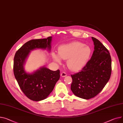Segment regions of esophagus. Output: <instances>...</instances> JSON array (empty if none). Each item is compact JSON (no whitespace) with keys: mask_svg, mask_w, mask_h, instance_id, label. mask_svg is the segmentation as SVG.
Wrapping results in <instances>:
<instances>
[{"mask_svg":"<svg viewBox=\"0 0 123 123\" xmlns=\"http://www.w3.org/2000/svg\"><path fill=\"white\" fill-rule=\"evenodd\" d=\"M61 75L62 77H65L67 75V74L66 73H65V72H62Z\"/></svg>","mask_w":123,"mask_h":123,"instance_id":"1","label":"esophagus"}]
</instances>
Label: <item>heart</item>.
Returning <instances> with one entry per match:
<instances>
[{
  "label": "heart",
  "mask_w": 123,
  "mask_h": 123,
  "mask_svg": "<svg viewBox=\"0 0 123 123\" xmlns=\"http://www.w3.org/2000/svg\"><path fill=\"white\" fill-rule=\"evenodd\" d=\"M92 53L91 48L81 42H74L62 45L58 49L59 55L53 53L52 57L59 63L61 62V58L67 60L68 68L76 71L82 68L88 61Z\"/></svg>",
  "instance_id": "b5f03b06"
}]
</instances>
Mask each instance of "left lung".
I'll return each mask as SVG.
<instances>
[{
    "label": "left lung",
    "mask_w": 123,
    "mask_h": 123,
    "mask_svg": "<svg viewBox=\"0 0 123 123\" xmlns=\"http://www.w3.org/2000/svg\"><path fill=\"white\" fill-rule=\"evenodd\" d=\"M94 50L91 59L78 73L71 74V90L76 96L84 99L95 97L109 81L112 71L109 50L97 39L92 37Z\"/></svg>",
    "instance_id": "1"
}]
</instances>
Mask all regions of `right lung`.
Instances as JSON below:
<instances>
[{
	"mask_svg": "<svg viewBox=\"0 0 123 123\" xmlns=\"http://www.w3.org/2000/svg\"><path fill=\"white\" fill-rule=\"evenodd\" d=\"M51 41L52 37L30 40L22 46L14 56L13 72L19 87L29 99L35 101L44 100L49 96L60 79V71L43 67L29 74L24 70L23 65L30 50L46 48L50 50Z\"/></svg>",
	"mask_w": 123,
	"mask_h": 123,
	"instance_id": "add662e5",
	"label": "right lung"
}]
</instances>
